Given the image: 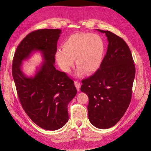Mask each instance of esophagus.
I'll list each match as a JSON object with an SVG mask.
<instances>
[{"label":"esophagus","mask_w":151,"mask_h":151,"mask_svg":"<svg viewBox=\"0 0 151 151\" xmlns=\"http://www.w3.org/2000/svg\"><path fill=\"white\" fill-rule=\"evenodd\" d=\"M74 84H75V86H76L77 90L78 91H80V88H81V84H80L79 82L75 81L74 82Z\"/></svg>","instance_id":"34e87169"}]
</instances>
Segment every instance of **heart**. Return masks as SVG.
<instances>
[{
    "label": "heart",
    "mask_w": 151,
    "mask_h": 151,
    "mask_svg": "<svg viewBox=\"0 0 151 151\" xmlns=\"http://www.w3.org/2000/svg\"><path fill=\"white\" fill-rule=\"evenodd\" d=\"M55 53L59 66L65 72H69L76 60L78 67L77 76L95 72L101 64L104 53L103 40L98 35L89 33H76L67 38Z\"/></svg>",
    "instance_id": "heart-1"
}]
</instances>
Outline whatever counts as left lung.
I'll return each instance as SVG.
<instances>
[{
  "mask_svg": "<svg viewBox=\"0 0 151 151\" xmlns=\"http://www.w3.org/2000/svg\"><path fill=\"white\" fill-rule=\"evenodd\" d=\"M96 30L106 36V54L97 71L82 81L81 91L88 96L90 122L106 129L116 124L129 106L135 67L124 40L109 31Z\"/></svg>",
  "mask_w": 151,
  "mask_h": 151,
  "instance_id": "obj_1",
  "label": "left lung"
}]
</instances>
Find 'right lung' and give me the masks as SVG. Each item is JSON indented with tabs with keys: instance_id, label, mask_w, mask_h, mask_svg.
I'll return each instance as SVG.
<instances>
[{
	"instance_id": "1",
	"label": "right lung",
	"mask_w": 151,
	"mask_h": 151,
	"mask_svg": "<svg viewBox=\"0 0 151 151\" xmlns=\"http://www.w3.org/2000/svg\"><path fill=\"white\" fill-rule=\"evenodd\" d=\"M61 31L42 29L31 32L18 45L12 61V76L22 108L32 121L47 130L65 125L68 104L77 93L74 81L54 65ZM36 51L42 53L44 61L33 77H28L21 70L22 62Z\"/></svg>"
}]
</instances>
